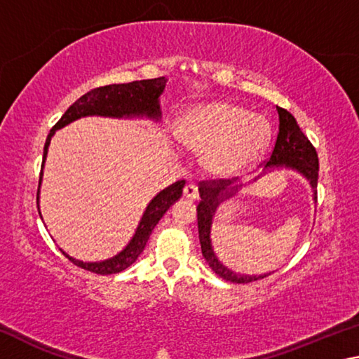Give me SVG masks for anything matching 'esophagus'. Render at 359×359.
Returning a JSON list of instances; mask_svg holds the SVG:
<instances>
[{
    "label": "esophagus",
    "instance_id": "obj_1",
    "mask_svg": "<svg viewBox=\"0 0 359 359\" xmlns=\"http://www.w3.org/2000/svg\"><path fill=\"white\" fill-rule=\"evenodd\" d=\"M184 196L187 199H196L198 198V187L193 184H187L184 188Z\"/></svg>",
    "mask_w": 359,
    "mask_h": 359
}]
</instances>
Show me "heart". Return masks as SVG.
Masks as SVG:
<instances>
[{"label":"heart","mask_w":359,"mask_h":359,"mask_svg":"<svg viewBox=\"0 0 359 359\" xmlns=\"http://www.w3.org/2000/svg\"><path fill=\"white\" fill-rule=\"evenodd\" d=\"M180 144L203 154V165L218 175H234L252 168L271 139L269 121L247 109L215 101L182 115L175 126Z\"/></svg>","instance_id":"1"}]
</instances>
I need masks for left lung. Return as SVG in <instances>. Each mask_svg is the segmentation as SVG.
<instances>
[{"instance_id":"obj_1","label":"left lung","mask_w":359,"mask_h":359,"mask_svg":"<svg viewBox=\"0 0 359 359\" xmlns=\"http://www.w3.org/2000/svg\"><path fill=\"white\" fill-rule=\"evenodd\" d=\"M278 112V133L276 139L274 150L269 156V160L264 161L266 169L269 168H288L294 169L304 177L309 180L312 187L313 199H317V184H318V155L317 150L309 141L307 136L301 131L299 125H297L296 118L291 115L287 109H282L277 106ZM233 182L226 179H217V180H203L199 182V196L201 201L198 204V231H199V242H201V252L203 257L208 261L212 271L217 276H220L226 282L233 283H250L261 280V278L267 277L264 276H245V274H236L226 266H223L218 261L217 255L212 248L210 241V226L212 218H214L215 210L218 204L224 199L234 196L239 187H229Z\"/></svg>"}]
</instances>
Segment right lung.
Returning a JSON list of instances; mask_svg holds the SVG:
<instances>
[{
    "label": "right lung",
    "mask_w": 359,
    "mask_h": 359,
    "mask_svg": "<svg viewBox=\"0 0 359 359\" xmlns=\"http://www.w3.org/2000/svg\"><path fill=\"white\" fill-rule=\"evenodd\" d=\"M166 87V77H156V79H147V81H135L130 83H112L106 85V87L93 88L88 93L81 96L74 104L69 106L68 111L63 114L55 126L48 133L44 145V156H42L41 165V177L38 185V201H39V188L42 182V169H44V163L47 158V150L50 145V139L55 135V131L63 128V126L69 125L71 121L77 118L88 117V115H101V117H149L154 120L161 118L160 111V95ZM185 180H177L175 184L169 185L165 190H161L156 196L151 199L147 208H145L144 215L139 222L136 233L133 239L128 242L123 250L115 255V257L100 261V263H83L81 259H76L69 257L68 253H62L68 258L71 263L82 267L85 271L95 272V274L109 276L117 274V272L125 271L137 259L139 255L142 253L145 244L150 238L151 231L160 222V218L166 214V210L177 201L182 196V190H184ZM39 210V204H38ZM41 215V212H39Z\"/></svg>",
    "instance_id": "1"
}]
</instances>
